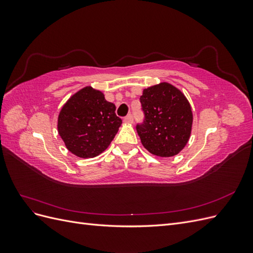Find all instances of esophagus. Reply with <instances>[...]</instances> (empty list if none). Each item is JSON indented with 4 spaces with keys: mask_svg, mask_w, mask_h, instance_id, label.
<instances>
[{
    "mask_svg": "<svg viewBox=\"0 0 253 253\" xmlns=\"http://www.w3.org/2000/svg\"><path fill=\"white\" fill-rule=\"evenodd\" d=\"M133 120H134V118H133L132 114H128L126 117H125V122H127V124H132Z\"/></svg>",
    "mask_w": 253,
    "mask_h": 253,
    "instance_id": "esophagus-1",
    "label": "esophagus"
}]
</instances>
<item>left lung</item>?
Here are the masks:
<instances>
[{"label":"left lung","instance_id":"1","mask_svg":"<svg viewBox=\"0 0 253 253\" xmlns=\"http://www.w3.org/2000/svg\"><path fill=\"white\" fill-rule=\"evenodd\" d=\"M140 102L144 119L136 129L143 147L159 157L178 154L190 138L193 122L185 95L172 84L163 82L143 89Z\"/></svg>","mask_w":253,"mask_h":253}]
</instances>
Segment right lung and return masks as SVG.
<instances>
[{
  "label": "right lung",
  "instance_id": "1",
  "mask_svg": "<svg viewBox=\"0 0 253 253\" xmlns=\"http://www.w3.org/2000/svg\"><path fill=\"white\" fill-rule=\"evenodd\" d=\"M116 106L100 90L86 86L73 95L61 109L58 132L67 150L81 158H93L109 147L122 120Z\"/></svg>",
  "mask_w": 253,
  "mask_h": 253
}]
</instances>
